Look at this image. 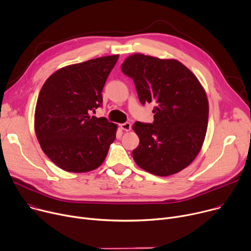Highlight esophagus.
Returning <instances> with one entry per match:
<instances>
[{
    "label": "esophagus",
    "instance_id": "1",
    "mask_svg": "<svg viewBox=\"0 0 251 251\" xmlns=\"http://www.w3.org/2000/svg\"><path fill=\"white\" fill-rule=\"evenodd\" d=\"M120 128H121L122 130H124V131H129V130L131 129V124H130L129 122H125V123H123V124L120 125Z\"/></svg>",
    "mask_w": 251,
    "mask_h": 251
}]
</instances>
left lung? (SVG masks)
<instances>
[{
	"label": "left lung",
	"instance_id": "8db88e82",
	"mask_svg": "<svg viewBox=\"0 0 251 251\" xmlns=\"http://www.w3.org/2000/svg\"><path fill=\"white\" fill-rule=\"evenodd\" d=\"M121 70L133 79L141 104H155L153 123L133 124L140 140L132 151L134 161L157 176L186 168L207 130L208 100L200 82L177 60L143 54L129 56Z\"/></svg>",
	"mask_w": 251,
	"mask_h": 251
}]
</instances>
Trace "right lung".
<instances>
[{"label":"right lung","instance_id":"right-lung-1","mask_svg":"<svg viewBox=\"0 0 251 251\" xmlns=\"http://www.w3.org/2000/svg\"><path fill=\"white\" fill-rule=\"evenodd\" d=\"M119 55L66 66L44 83L35 110L42 150L68 172H88L105 160L117 125L90 116L102 106V90Z\"/></svg>","mask_w":251,"mask_h":251}]
</instances>
